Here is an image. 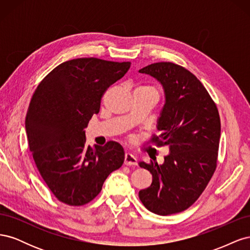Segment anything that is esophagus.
<instances>
[{
  "mask_svg": "<svg viewBox=\"0 0 250 250\" xmlns=\"http://www.w3.org/2000/svg\"><path fill=\"white\" fill-rule=\"evenodd\" d=\"M124 164L126 166H137L138 162H137V157H135L133 154L126 152L125 153V158H124Z\"/></svg>",
  "mask_w": 250,
  "mask_h": 250,
  "instance_id": "obj_1",
  "label": "esophagus"
}]
</instances>
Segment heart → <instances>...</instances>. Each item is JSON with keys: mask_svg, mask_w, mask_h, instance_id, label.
I'll list each match as a JSON object with an SVG mask.
<instances>
[{"mask_svg": "<svg viewBox=\"0 0 250 250\" xmlns=\"http://www.w3.org/2000/svg\"><path fill=\"white\" fill-rule=\"evenodd\" d=\"M140 87H146V88H149V89H152V90H154V92H156V90H155V89H154L153 87H151V86H147V85H146V86H140ZM156 93H157V92H156Z\"/></svg>", "mask_w": 250, "mask_h": 250, "instance_id": "1", "label": "heart"}]
</instances>
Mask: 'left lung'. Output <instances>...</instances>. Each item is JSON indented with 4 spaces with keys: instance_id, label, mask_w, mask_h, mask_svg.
Segmentation results:
<instances>
[{
    "instance_id": "obj_1",
    "label": "left lung",
    "mask_w": 250,
    "mask_h": 250,
    "mask_svg": "<svg viewBox=\"0 0 250 250\" xmlns=\"http://www.w3.org/2000/svg\"><path fill=\"white\" fill-rule=\"evenodd\" d=\"M162 83L166 103L150 142L169 146L163 165L140 162L152 184L139 197L147 209L167 216L190 208L206 190L217 168L221 123L216 103L194 74L173 62H155L139 71Z\"/></svg>"
}]
</instances>
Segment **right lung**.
<instances>
[{
	"label": "right lung",
	"mask_w": 250,
	"mask_h": 250,
	"mask_svg": "<svg viewBox=\"0 0 250 250\" xmlns=\"http://www.w3.org/2000/svg\"><path fill=\"white\" fill-rule=\"evenodd\" d=\"M130 64L95 57L69 60L52 70L31 98L26 116L30 151L50 191L67 206L92 201L124 163L117 142L86 146L84 128L99 112L106 89Z\"/></svg>",
	"instance_id": "add662e5"
}]
</instances>
